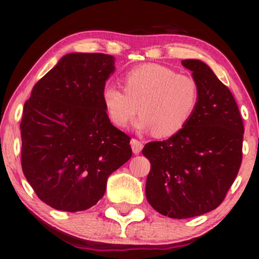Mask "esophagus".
Returning a JSON list of instances; mask_svg holds the SVG:
<instances>
[{
    "instance_id": "obj_1",
    "label": "esophagus",
    "mask_w": 259,
    "mask_h": 259,
    "mask_svg": "<svg viewBox=\"0 0 259 259\" xmlns=\"http://www.w3.org/2000/svg\"><path fill=\"white\" fill-rule=\"evenodd\" d=\"M131 147H132L133 153L139 154V153H141V150L143 149V143H142L141 141H138V139L132 138V139H131Z\"/></svg>"
}]
</instances>
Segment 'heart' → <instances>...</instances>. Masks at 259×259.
Instances as JSON below:
<instances>
[{
	"label": "heart",
	"instance_id": "heart-1",
	"mask_svg": "<svg viewBox=\"0 0 259 259\" xmlns=\"http://www.w3.org/2000/svg\"><path fill=\"white\" fill-rule=\"evenodd\" d=\"M123 89L103 88V103L116 127L128 126L139 111L137 127L155 137H170L187 124L196 111L199 91L192 77L158 63H144L127 72Z\"/></svg>",
	"mask_w": 259,
	"mask_h": 259
}]
</instances>
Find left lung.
<instances>
[{"label": "left lung", "instance_id": "obj_1", "mask_svg": "<svg viewBox=\"0 0 259 259\" xmlns=\"http://www.w3.org/2000/svg\"><path fill=\"white\" fill-rule=\"evenodd\" d=\"M199 91L187 124L166 141L142 150L150 161L145 196L156 211L172 219L208 213L222 204L242 161L243 122L226 85L199 60H184Z\"/></svg>", "mask_w": 259, "mask_h": 259}]
</instances>
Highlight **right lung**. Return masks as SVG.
Wrapping results in <instances>:
<instances>
[{
  "label": "right lung",
  "mask_w": 259,
  "mask_h": 259,
  "mask_svg": "<svg viewBox=\"0 0 259 259\" xmlns=\"http://www.w3.org/2000/svg\"><path fill=\"white\" fill-rule=\"evenodd\" d=\"M114 65L111 55H66L24 104L23 172L36 196L57 210L97 204L107 177L132 156L131 138L110 122L101 97Z\"/></svg>",
  "instance_id": "right-lung-1"
}]
</instances>
